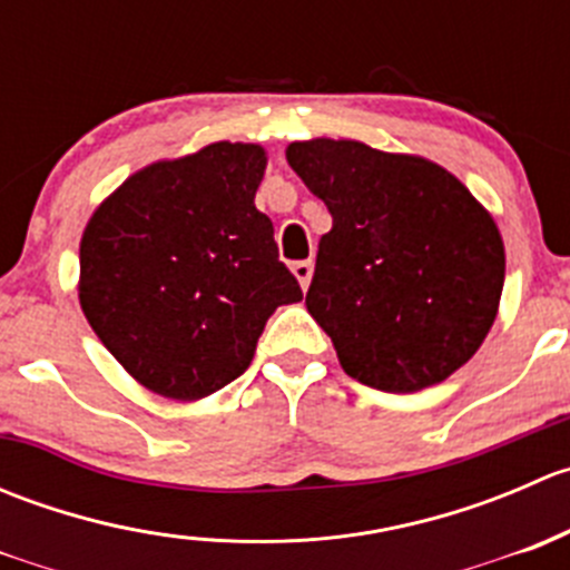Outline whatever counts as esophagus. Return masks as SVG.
Instances as JSON below:
<instances>
[{
  "instance_id": "1",
  "label": "esophagus",
  "mask_w": 570,
  "mask_h": 570,
  "mask_svg": "<svg viewBox=\"0 0 570 570\" xmlns=\"http://www.w3.org/2000/svg\"><path fill=\"white\" fill-rule=\"evenodd\" d=\"M292 273H295V278L301 281L303 289H308V284H312L314 264L312 262H295V264H292Z\"/></svg>"
}]
</instances>
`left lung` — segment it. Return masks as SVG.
I'll return each mask as SVG.
<instances>
[{
    "instance_id": "1",
    "label": "left lung",
    "mask_w": 570,
    "mask_h": 570,
    "mask_svg": "<svg viewBox=\"0 0 570 570\" xmlns=\"http://www.w3.org/2000/svg\"><path fill=\"white\" fill-rule=\"evenodd\" d=\"M292 170L325 200L306 308L358 383L411 394L446 381L497 320L504 245L450 170L358 140L292 142Z\"/></svg>"
}]
</instances>
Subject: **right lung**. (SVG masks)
Listing matches in <instances>:
<instances>
[{"instance_id":"1","label":"right lung","mask_w":570,"mask_h":570,"mask_svg":"<svg viewBox=\"0 0 570 570\" xmlns=\"http://www.w3.org/2000/svg\"><path fill=\"white\" fill-rule=\"evenodd\" d=\"M253 142L137 170L94 212L79 245V303L120 366L170 400H200L250 366L269 314L303 301L253 198Z\"/></svg>"}]
</instances>
